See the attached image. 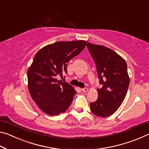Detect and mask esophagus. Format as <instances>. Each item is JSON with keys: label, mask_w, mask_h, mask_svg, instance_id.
Here are the masks:
<instances>
[{"label": "esophagus", "mask_w": 149, "mask_h": 149, "mask_svg": "<svg viewBox=\"0 0 149 149\" xmlns=\"http://www.w3.org/2000/svg\"><path fill=\"white\" fill-rule=\"evenodd\" d=\"M81 91L83 92H87L88 91V89L87 88H86V87H85V88H83V89H81Z\"/></svg>", "instance_id": "obj_1"}]
</instances>
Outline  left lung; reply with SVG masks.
<instances>
[{
	"label": "left lung",
	"instance_id": "obj_1",
	"mask_svg": "<svg viewBox=\"0 0 149 149\" xmlns=\"http://www.w3.org/2000/svg\"><path fill=\"white\" fill-rule=\"evenodd\" d=\"M87 49L95 62L100 89L98 99L90 103L95 116H110L118 110L124 100L130 85L127 66L125 60L112 49L87 42Z\"/></svg>",
	"mask_w": 149,
	"mask_h": 149
}]
</instances>
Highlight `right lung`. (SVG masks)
I'll use <instances>...</instances> for the list:
<instances>
[{
	"instance_id": "add662e5",
	"label": "right lung",
	"mask_w": 149,
	"mask_h": 149,
	"mask_svg": "<svg viewBox=\"0 0 149 149\" xmlns=\"http://www.w3.org/2000/svg\"><path fill=\"white\" fill-rule=\"evenodd\" d=\"M87 41H58L42 48L35 55L27 70L28 89L33 100L42 112L50 116L64 112L71 105L76 91L56 77L67 74L68 63L79 54Z\"/></svg>"
}]
</instances>
